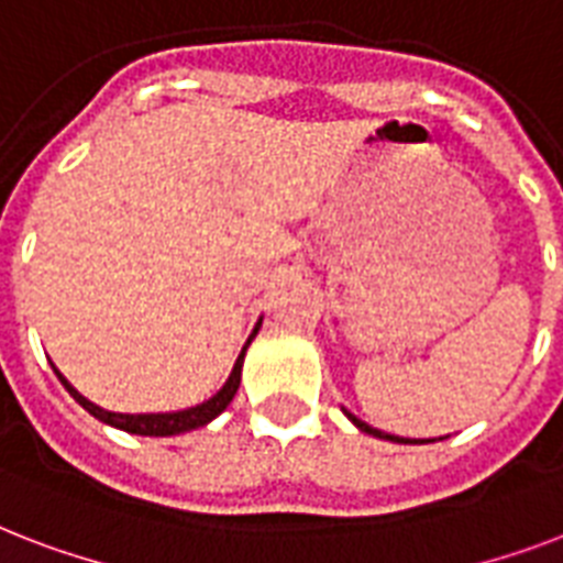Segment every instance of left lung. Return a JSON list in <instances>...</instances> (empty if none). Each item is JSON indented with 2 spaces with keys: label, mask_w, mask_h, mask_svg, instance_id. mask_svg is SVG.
Wrapping results in <instances>:
<instances>
[{
  "label": "left lung",
  "mask_w": 563,
  "mask_h": 563,
  "mask_svg": "<svg viewBox=\"0 0 563 563\" xmlns=\"http://www.w3.org/2000/svg\"><path fill=\"white\" fill-rule=\"evenodd\" d=\"M344 415H347V420H351L353 427L360 429V432H368V435H374V438H383V441H394V444H429V441H435V438H429V441H411V438H400V435H388V432H383V429H374V427H368V423H365V420H360L356 418V415H353V411H347V409H342ZM438 441H441V438H438Z\"/></svg>",
  "instance_id": "8db88e82"
}]
</instances>
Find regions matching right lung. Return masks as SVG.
Wrapping results in <instances>:
<instances>
[{
    "label": "right lung",
    "mask_w": 563,
    "mask_h": 563,
    "mask_svg": "<svg viewBox=\"0 0 563 563\" xmlns=\"http://www.w3.org/2000/svg\"><path fill=\"white\" fill-rule=\"evenodd\" d=\"M260 327H263V318L256 321L254 333L247 335L245 347H242V353H239L236 362H233V371H230L228 383L221 385L219 391L212 394L210 400H203V402H198V406H189V409H180V411H145V415H122V411H108V409H101V406H96L92 400H87V397H84V394L78 391V388H75V385L69 383V379H66V376L60 374L55 365H52V368H55L60 385H64L66 391L73 394V400L90 411L92 418H99L101 423L122 429V432H131V435H152V438L180 435V432H192V429H198V427H207L210 420H216L221 411L228 409L230 400H233L239 391V379H242V362H245L247 344L254 342V335L260 333Z\"/></svg>",
    "instance_id": "1"
}]
</instances>
